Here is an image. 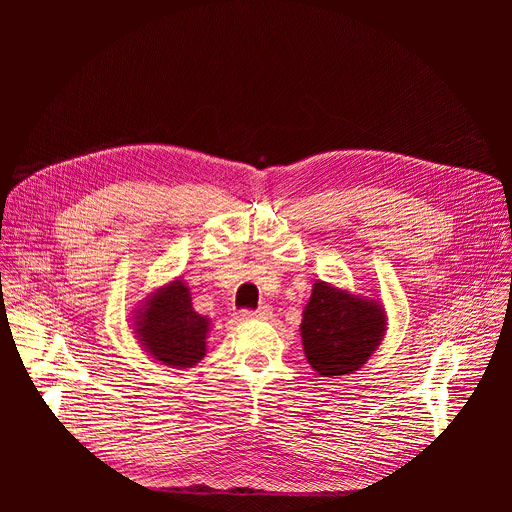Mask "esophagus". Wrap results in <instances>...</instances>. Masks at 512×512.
<instances>
[{
    "label": "esophagus",
    "instance_id": "1",
    "mask_svg": "<svg viewBox=\"0 0 512 512\" xmlns=\"http://www.w3.org/2000/svg\"><path fill=\"white\" fill-rule=\"evenodd\" d=\"M241 316H243V320H253V318H257V320H269V318L273 316V310H271L269 306H261V308L255 310V312L245 310Z\"/></svg>",
    "mask_w": 512,
    "mask_h": 512
}]
</instances>
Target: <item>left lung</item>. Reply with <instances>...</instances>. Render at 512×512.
<instances>
[{
	"mask_svg": "<svg viewBox=\"0 0 512 512\" xmlns=\"http://www.w3.org/2000/svg\"><path fill=\"white\" fill-rule=\"evenodd\" d=\"M387 314L379 300L354 296L326 281H316L304 308L300 334L308 362L322 377L350 375L379 348Z\"/></svg>",
	"mask_w": 512,
	"mask_h": 512,
	"instance_id": "8db88e82",
	"label": "left lung"
}]
</instances>
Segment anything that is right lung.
I'll return each instance as SVG.
<instances>
[{
    "label": "right lung",
    "mask_w": 512,
    "mask_h": 512,
    "mask_svg": "<svg viewBox=\"0 0 512 512\" xmlns=\"http://www.w3.org/2000/svg\"><path fill=\"white\" fill-rule=\"evenodd\" d=\"M133 330L143 350L166 367L188 369L206 354L210 320L192 308L188 285L178 277L143 300Z\"/></svg>",
    "instance_id": "1"
}]
</instances>
